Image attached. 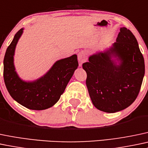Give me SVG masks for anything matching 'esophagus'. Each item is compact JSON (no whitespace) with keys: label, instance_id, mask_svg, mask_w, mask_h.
Segmentation results:
<instances>
[{"label":"esophagus","instance_id":"1","mask_svg":"<svg viewBox=\"0 0 148 148\" xmlns=\"http://www.w3.org/2000/svg\"><path fill=\"white\" fill-rule=\"evenodd\" d=\"M87 60V53L85 51H82L78 54V61L79 62V66H82V64L84 63Z\"/></svg>","mask_w":148,"mask_h":148}]
</instances>
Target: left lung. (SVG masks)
I'll return each mask as SVG.
<instances>
[{"label": "left lung", "instance_id": "8db88e82", "mask_svg": "<svg viewBox=\"0 0 148 148\" xmlns=\"http://www.w3.org/2000/svg\"><path fill=\"white\" fill-rule=\"evenodd\" d=\"M93 104L97 109L116 113L131 105L139 94L145 62L130 29L121 27L116 42L104 52L88 57L82 65Z\"/></svg>", "mask_w": 148, "mask_h": 148}]
</instances>
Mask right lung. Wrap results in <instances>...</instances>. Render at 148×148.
<instances>
[{
	"mask_svg": "<svg viewBox=\"0 0 148 148\" xmlns=\"http://www.w3.org/2000/svg\"><path fill=\"white\" fill-rule=\"evenodd\" d=\"M22 28L7 48L3 60L5 84L12 99L31 110H45L53 106L60 99L66 85L79 66L77 54L54 64L45 75L32 82L20 78L14 65L15 47L23 32Z\"/></svg>",
	"mask_w": 148,
	"mask_h": 148,
	"instance_id": "1",
	"label": "right lung"
}]
</instances>
